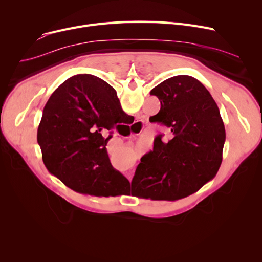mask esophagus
<instances>
[{
	"mask_svg": "<svg viewBox=\"0 0 262 262\" xmlns=\"http://www.w3.org/2000/svg\"><path fill=\"white\" fill-rule=\"evenodd\" d=\"M136 123H137V124H141V125L143 124V122H142V121H137Z\"/></svg>",
	"mask_w": 262,
	"mask_h": 262,
	"instance_id": "1",
	"label": "esophagus"
}]
</instances>
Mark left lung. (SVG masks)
I'll use <instances>...</instances> for the list:
<instances>
[{
	"mask_svg": "<svg viewBox=\"0 0 262 262\" xmlns=\"http://www.w3.org/2000/svg\"><path fill=\"white\" fill-rule=\"evenodd\" d=\"M150 94L161 105L155 122L171 130L170 139L156 137L153 150L136 169L132 194L176 201L194 193L217 173L226 138L224 123L209 91L192 76L168 78Z\"/></svg>",
	"mask_w": 262,
	"mask_h": 262,
	"instance_id": "obj_1",
	"label": "left lung"
}]
</instances>
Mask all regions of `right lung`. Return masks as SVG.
Listing matches in <instances>:
<instances>
[{"instance_id": "obj_1", "label": "right lung", "mask_w": 262, "mask_h": 262, "mask_svg": "<svg viewBox=\"0 0 262 262\" xmlns=\"http://www.w3.org/2000/svg\"><path fill=\"white\" fill-rule=\"evenodd\" d=\"M133 120L122 110L116 90L100 77L68 78L50 96L38 127L43 163L79 193L116 196L129 183L112 166L106 145L118 123ZM106 131L111 135L104 139Z\"/></svg>"}]
</instances>
